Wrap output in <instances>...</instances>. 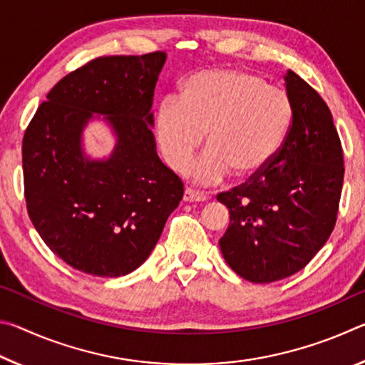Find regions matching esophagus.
<instances>
[{
  "instance_id": "1",
  "label": "esophagus",
  "mask_w": 365,
  "mask_h": 365,
  "mask_svg": "<svg viewBox=\"0 0 365 365\" xmlns=\"http://www.w3.org/2000/svg\"><path fill=\"white\" fill-rule=\"evenodd\" d=\"M207 197L205 193H201V191H196L193 188H187L183 191V201L185 202H195V201H206Z\"/></svg>"
}]
</instances>
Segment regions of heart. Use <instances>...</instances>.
<instances>
[{
    "label": "heart",
    "mask_w": 365,
    "mask_h": 365,
    "mask_svg": "<svg viewBox=\"0 0 365 365\" xmlns=\"http://www.w3.org/2000/svg\"><path fill=\"white\" fill-rule=\"evenodd\" d=\"M292 125L283 90L246 71L205 69L185 80L180 98L160 103L156 138L169 168L182 170L206 133L209 148L191 168L196 180L215 183L230 172L251 180L282 153Z\"/></svg>",
    "instance_id": "heart-1"
}]
</instances>
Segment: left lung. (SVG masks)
I'll list each match as a JSON object with an SVG mask.
<instances>
[{
    "label": "left lung",
    "instance_id": "1",
    "mask_svg": "<svg viewBox=\"0 0 365 365\" xmlns=\"http://www.w3.org/2000/svg\"><path fill=\"white\" fill-rule=\"evenodd\" d=\"M293 125L277 159L243 187L220 193L230 224L219 240L232 270L272 283L306 267L335 227L343 187V150L329 106L288 71Z\"/></svg>",
    "mask_w": 365,
    "mask_h": 365
}]
</instances>
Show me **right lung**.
<instances>
[{
	"mask_svg": "<svg viewBox=\"0 0 365 365\" xmlns=\"http://www.w3.org/2000/svg\"><path fill=\"white\" fill-rule=\"evenodd\" d=\"M165 59L158 51L90 61L53 86L24 135L30 220L54 255L85 274L113 279L138 269L182 201L183 183L159 159L153 135ZM95 120L115 137L106 158L84 150Z\"/></svg>",
	"mask_w": 365,
	"mask_h": 365,
	"instance_id": "add662e5",
	"label": "right lung"
}]
</instances>
